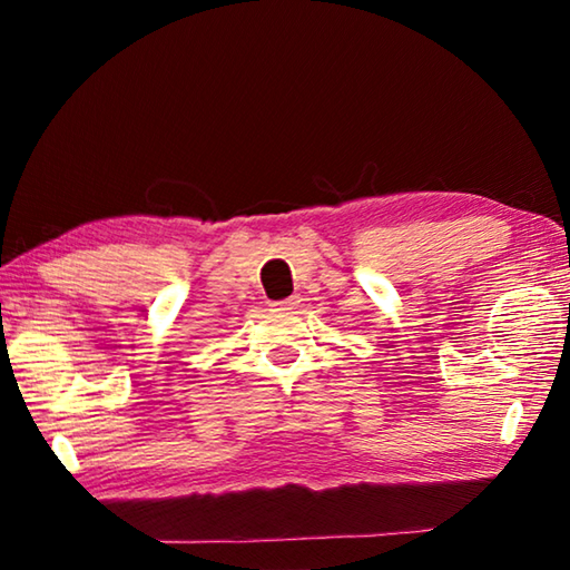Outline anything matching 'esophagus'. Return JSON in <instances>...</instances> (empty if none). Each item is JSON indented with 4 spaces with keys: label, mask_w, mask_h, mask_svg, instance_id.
<instances>
[{
    "label": "esophagus",
    "mask_w": 570,
    "mask_h": 570,
    "mask_svg": "<svg viewBox=\"0 0 570 570\" xmlns=\"http://www.w3.org/2000/svg\"><path fill=\"white\" fill-rule=\"evenodd\" d=\"M272 306H274V312H294V308L298 306V296H288V298H284V302H276Z\"/></svg>",
    "instance_id": "obj_1"
}]
</instances>
